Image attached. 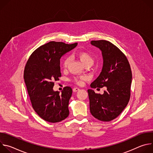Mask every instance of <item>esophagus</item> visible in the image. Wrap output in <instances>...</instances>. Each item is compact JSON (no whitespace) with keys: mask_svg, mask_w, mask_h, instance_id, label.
I'll use <instances>...</instances> for the list:
<instances>
[{"mask_svg":"<svg viewBox=\"0 0 153 153\" xmlns=\"http://www.w3.org/2000/svg\"><path fill=\"white\" fill-rule=\"evenodd\" d=\"M79 90H80V89H79V88H77V87H75V88H74L73 89V90L74 92H77V91H78Z\"/></svg>","mask_w":153,"mask_h":153,"instance_id":"34e87169","label":"esophagus"}]
</instances>
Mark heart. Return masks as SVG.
I'll list each match as a JSON object with an SVG mask.
<instances>
[{"label":"heart","mask_w":153,"mask_h":153,"mask_svg":"<svg viewBox=\"0 0 153 153\" xmlns=\"http://www.w3.org/2000/svg\"><path fill=\"white\" fill-rule=\"evenodd\" d=\"M74 55L76 57H77L81 62L85 66L86 65H92L94 63V59L92 56L88 52L84 51H80L78 52H75L74 53ZM70 62V58L66 57L65 58L62 62V65L63 68H67L68 63ZM86 77L85 76H80V77H76L73 79V81L75 82L76 84L79 85H82L84 80H85Z\"/></svg>","instance_id":"obj_1"}]
</instances>
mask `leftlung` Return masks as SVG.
<instances>
[{
	"mask_svg": "<svg viewBox=\"0 0 153 153\" xmlns=\"http://www.w3.org/2000/svg\"><path fill=\"white\" fill-rule=\"evenodd\" d=\"M91 45L102 51L103 64L93 88L106 87L103 94L88 90L91 114L97 119L111 121L122 112L130 99L132 73L126 56L114 44L105 40H92Z\"/></svg>",
	"mask_w": 153,
	"mask_h": 153,
	"instance_id": "obj_1",
	"label": "left lung"
}]
</instances>
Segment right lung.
<instances>
[{"label": "right lung", "mask_w": 153, "mask_h": 153, "mask_svg": "<svg viewBox=\"0 0 153 153\" xmlns=\"http://www.w3.org/2000/svg\"><path fill=\"white\" fill-rule=\"evenodd\" d=\"M77 43L67 44L50 42L37 48L29 57L24 70V79L32 106L44 120L56 123L69 115L68 104L72 88L65 86L60 94L54 91V81L61 77L60 59L74 48Z\"/></svg>", "instance_id": "1"}]
</instances>
